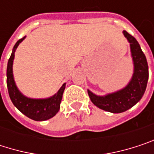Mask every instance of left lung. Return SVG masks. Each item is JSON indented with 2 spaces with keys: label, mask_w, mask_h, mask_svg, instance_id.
Listing matches in <instances>:
<instances>
[{
  "label": "left lung",
  "mask_w": 154,
  "mask_h": 154,
  "mask_svg": "<svg viewBox=\"0 0 154 154\" xmlns=\"http://www.w3.org/2000/svg\"><path fill=\"white\" fill-rule=\"evenodd\" d=\"M130 44L131 56L134 63V73L129 83L123 89L99 96L87 90L92 103L98 108L112 113L124 112L136 105L143 97L149 77L148 64L138 42L127 31H123Z\"/></svg>",
  "instance_id": "1"
}]
</instances>
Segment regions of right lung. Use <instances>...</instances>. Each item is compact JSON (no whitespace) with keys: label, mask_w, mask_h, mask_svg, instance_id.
I'll list each match as a JSON object with an SVG mask.
<instances>
[{"label":"right lung","mask_w":154,"mask_h":154,"mask_svg":"<svg viewBox=\"0 0 154 154\" xmlns=\"http://www.w3.org/2000/svg\"><path fill=\"white\" fill-rule=\"evenodd\" d=\"M26 37V36H25ZM25 37L19 39L13 47L11 58L7 66V86L9 95L12 103L19 111L29 119L35 121H44L54 117L60 109L62 94L66 87V84H63L60 90L52 96L45 99H33L28 98L21 94L17 87L13 77V60L15 57L16 49L18 45L25 39Z\"/></svg>","instance_id":"obj_1"}]
</instances>
